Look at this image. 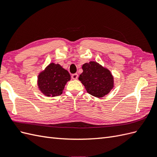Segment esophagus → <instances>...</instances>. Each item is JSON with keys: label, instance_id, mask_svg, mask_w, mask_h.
<instances>
[{"label": "esophagus", "instance_id": "esophagus-1", "mask_svg": "<svg viewBox=\"0 0 157 157\" xmlns=\"http://www.w3.org/2000/svg\"><path fill=\"white\" fill-rule=\"evenodd\" d=\"M78 77V75L77 73H75V74H73L72 75H71V77H72V78L74 80L77 79Z\"/></svg>", "mask_w": 157, "mask_h": 157}]
</instances>
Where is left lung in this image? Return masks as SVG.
Returning <instances> with one entry per match:
<instances>
[{
	"mask_svg": "<svg viewBox=\"0 0 157 157\" xmlns=\"http://www.w3.org/2000/svg\"><path fill=\"white\" fill-rule=\"evenodd\" d=\"M83 72L78 80L88 94L96 98H102L110 92L114 86L113 77L110 71L95 61L82 65Z\"/></svg>",
	"mask_w": 157,
	"mask_h": 157,
	"instance_id": "left-lung-1",
	"label": "left lung"
}]
</instances>
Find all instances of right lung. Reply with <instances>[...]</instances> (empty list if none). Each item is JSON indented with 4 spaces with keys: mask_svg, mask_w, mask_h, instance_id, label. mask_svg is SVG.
Masks as SVG:
<instances>
[{
    "mask_svg": "<svg viewBox=\"0 0 157 157\" xmlns=\"http://www.w3.org/2000/svg\"><path fill=\"white\" fill-rule=\"evenodd\" d=\"M71 79L67 70L59 64L51 63L38 77V86L46 96L55 97L61 95L66 83Z\"/></svg>",
    "mask_w": 157,
    "mask_h": 157,
    "instance_id": "right-lung-1",
    "label": "right lung"
}]
</instances>
